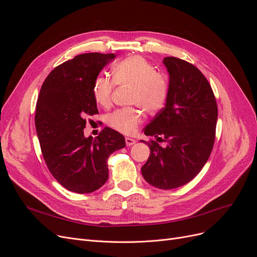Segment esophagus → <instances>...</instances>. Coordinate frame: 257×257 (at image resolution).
I'll return each mask as SVG.
<instances>
[{"label":"esophagus","mask_w":257,"mask_h":257,"mask_svg":"<svg viewBox=\"0 0 257 257\" xmlns=\"http://www.w3.org/2000/svg\"><path fill=\"white\" fill-rule=\"evenodd\" d=\"M125 143H126V145H127L128 147H130V146L136 144V141H134L133 139H130V138H126V139H125Z\"/></svg>","instance_id":"1"}]
</instances>
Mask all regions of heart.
<instances>
[{"label": "heart", "instance_id": "1", "mask_svg": "<svg viewBox=\"0 0 257 257\" xmlns=\"http://www.w3.org/2000/svg\"><path fill=\"white\" fill-rule=\"evenodd\" d=\"M114 84L130 87L128 103L137 105L120 108L106 117L108 126L124 134L137 131L144 118L142 109L151 115L163 109L170 90L167 75L156 71L146 58L137 55L120 60L113 66L112 80L98 77L93 81L92 94L98 105L103 108L112 105Z\"/></svg>", "mask_w": 257, "mask_h": 257}]
</instances>
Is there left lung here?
Returning a JSON list of instances; mask_svg holds the SVG:
<instances>
[{"instance_id":"obj_1","label":"left lung","mask_w":257,"mask_h":257,"mask_svg":"<svg viewBox=\"0 0 257 257\" xmlns=\"http://www.w3.org/2000/svg\"><path fill=\"white\" fill-rule=\"evenodd\" d=\"M170 90L166 106L144 129L151 139L150 156L142 167L145 180L172 190L194 179L209 158L215 139L218 105L199 69L177 57H166ZM166 143L161 147L158 142Z\"/></svg>"}]
</instances>
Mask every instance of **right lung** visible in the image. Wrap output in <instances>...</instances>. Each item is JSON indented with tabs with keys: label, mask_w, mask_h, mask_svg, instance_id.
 <instances>
[{
	"label": "right lung",
	"mask_w": 257,
	"mask_h": 257,
	"mask_svg": "<svg viewBox=\"0 0 257 257\" xmlns=\"http://www.w3.org/2000/svg\"><path fill=\"white\" fill-rule=\"evenodd\" d=\"M114 54L86 53L56 66L40 88L35 127L46 165L63 187L78 194L97 191L108 179V157L125 147L117 131L105 127L85 139L86 117L99 113L92 84Z\"/></svg>",
	"instance_id": "add662e5"
}]
</instances>
